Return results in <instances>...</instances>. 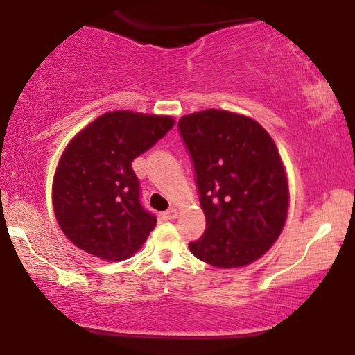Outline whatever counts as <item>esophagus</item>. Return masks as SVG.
Here are the masks:
<instances>
[{"mask_svg":"<svg viewBox=\"0 0 355 355\" xmlns=\"http://www.w3.org/2000/svg\"><path fill=\"white\" fill-rule=\"evenodd\" d=\"M162 216H163L164 221L175 220V218L178 216V210H177V209H169V210H166V212H163Z\"/></svg>","mask_w":355,"mask_h":355,"instance_id":"obj_1","label":"esophagus"}]
</instances>
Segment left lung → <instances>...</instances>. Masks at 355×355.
<instances>
[{"mask_svg":"<svg viewBox=\"0 0 355 355\" xmlns=\"http://www.w3.org/2000/svg\"><path fill=\"white\" fill-rule=\"evenodd\" d=\"M206 232L189 243L193 256L220 268L259 259L281 235L288 182L273 139L256 120L223 110L180 119Z\"/></svg>","mask_w":355,"mask_h":355,"instance_id":"left-lung-1","label":"left lung"}]
</instances>
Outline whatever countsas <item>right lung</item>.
<instances>
[{
	"label": "right lung",
	"mask_w": 355,
	"mask_h": 355,
	"mask_svg": "<svg viewBox=\"0 0 355 355\" xmlns=\"http://www.w3.org/2000/svg\"><path fill=\"white\" fill-rule=\"evenodd\" d=\"M173 123L169 116L105 112L67 145L53 180V209L74 245L116 262L145 243L157 218L141 205L132 162Z\"/></svg>",
	"instance_id": "right-lung-1"
}]
</instances>
